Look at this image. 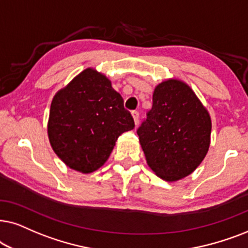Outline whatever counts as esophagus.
Returning <instances> with one entry per match:
<instances>
[{
  "mask_svg": "<svg viewBox=\"0 0 248 248\" xmlns=\"http://www.w3.org/2000/svg\"><path fill=\"white\" fill-rule=\"evenodd\" d=\"M131 115H133L135 124H138V121H140V112L138 111H133L131 112Z\"/></svg>",
  "mask_w": 248,
  "mask_h": 248,
  "instance_id": "1",
  "label": "esophagus"
}]
</instances>
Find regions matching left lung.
Wrapping results in <instances>:
<instances>
[{"label":"left lung","mask_w":248,"mask_h":248,"mask_svg":"<svg viewBox=\"0 0 248 248\" xmlns=\"http://www.w3.org/2000/svg\"><path fill=\"white\" fill-rule=\"evenodd\" d=\"M146 115L137 135L148 167L167 181L190 174L209 151L212 128L195 93L177 79L161 82Z\"/></svg>","instance_id":"1"}]
</instances>
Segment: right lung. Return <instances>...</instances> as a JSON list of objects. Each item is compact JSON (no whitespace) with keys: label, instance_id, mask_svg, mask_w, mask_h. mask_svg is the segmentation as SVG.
<instances>
[{"label":"right lung","instance_id":"obj_1","mask_svg":"<svg viewBox=\"0 0 248 248\" xmlns=\"http://www.w3.org/2000/svg\"><path fill=\"white\" fill-rule=\"evenodd\" d=\"M134 127L111 81L88 68L53 97L47 134L53 151L69 168L91 173L107 162L118 137Z\"/></svg>","mask_w":248,"mask_h":248}]
</instances>
